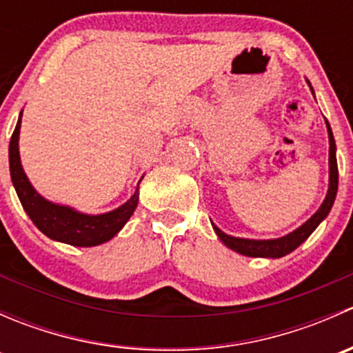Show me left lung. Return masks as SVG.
<instances>
[{
    "mask_svg": "<svg viewBox=\"0 0 353 353\" xmlns=\"http://www.w3.org/2000/svg\"><path fill=\"white\" fill-rule=\"evenodd\" d=\"M309 83V81H307ZM311 87V83H309ZM312 90V87H311ZM314 95V94H312ZM326 130H328V138H330V184H328V193H326L325 201L321 203V206L318 208V212L307 220V222L302 223L299 229H295L294 232L287 234V236L279 237V239H244V237H234L229 234L222 232L216 225H213V230L219 236V239L222 241L227 248H230L232 251L239 252V254L251 256V258H282V256L288 254L294 249H297L299 245L304 243L309 236L316 230V227L323 222V220L328 216L331 206H333L334 198H336L338 191V165H336V145H334L333 131H331L330 123L325 119Z\"/></svg>",
    "mask_w": 353,
    "mask_h": 353,
    "instance_id": "obj_1",
    "label": "left lung"
}]
</instances>
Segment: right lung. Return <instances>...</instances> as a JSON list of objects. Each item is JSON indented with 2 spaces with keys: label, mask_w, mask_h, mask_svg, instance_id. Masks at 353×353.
<instances>
[{
  "label": "right lung",
  "mask_w": 353,
  "mask_h": 353,
  "mask_svg": "<svg viewBox=\"0 0 353 353\" xmlns=\"http://www.w3.org/2000/svg\"><path fill=\"white\" fill-rule=\"evenodd\" d=\"M20 126H22V112L10 140V176H12V183L20 203L34 225L49 239L77 245V248H92V245L104 244L112 239L123 229L124 223L131 219L137 208L138 198H140L138 188L126 203L117 206L112 212L101 213V215H88L71 206L49 201L35 191L27 174L23 172L19 152Z\"/></svg>",
  "instance_id": "obj_1"
}]
</instances>
